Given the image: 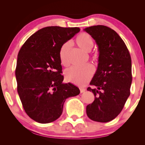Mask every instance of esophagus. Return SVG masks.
Returning <instances> with one entry per match:
<instances>
[{
  "mask_svg": "<svg viewBox=\"0 0 145 145\" xmlns=\"http://www.w3.org/2000/svg\"><path fill=\"white\" fill-rule=\"evenodd\" d=\"M80 93H84V92L86 91V89L85 88H80Z\"/></svg>",
  "mask_w": 145,
  "mask_h": 145,
  "instance_id": "obj_1",
  "label": "esophagus"
}]
</instances>
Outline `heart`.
Returning a JSON list of instances; mask_svg holds the SVG:
<instances>
[{
	"instance_id": "b5f03b06",
	"label": "heart",
	"mask_w": 145,
	"mask_h": 145,
	"mask_svg": "<svg viewBox=\"0 0 145 145\" xmlns=\"http://www.w3.org/2000/svg\"><path fill=\"white\" fill-rule=\"evenodd\" d=\"M76 42L77 46L83 51L89 52L94 45L93 39L89 34L86 33H81L77 37ZM71 43L65 42L61 46L59 50V59L61 63L64 66H67L68 62L67 60L68 52L71 48ZM98 55L95 54L94 59H97ZM94 74V67L91 65H88L83 68L71 67L67 69L65 71V77L67 81L74 84L84 86L88 82Z\"/></svg>"
}]
</instances>
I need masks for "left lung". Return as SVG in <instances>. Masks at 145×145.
<instances>
[{
  "label": "left lung",
  "mask_w": 145,
  "mask_h": 145,
  "mask_svg": "<svg viewBox=\"0 0 145 145\" xmlns=\"http://www.w3.org/2000/svg\"><path fill=\"white\" fill-rule=\"evenodd\" d=\"M99 51L97 69L89 87L94 93V102L86 106V114L98 122L110 121L119 114L130 95L132 65L125 42L114 30L104 25L87 27Z\"/></svg>",
  "instance_id": "1"
}]
</instances>
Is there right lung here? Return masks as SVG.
<instances>
[{"instance_id": "1", "label": "right lung", "mask_w": 145, "mask_h": 145, "mask_svg": "<svg viewBox=\"0 0 145 145\" xmlns=\"http://www.w3.org/2000/svg\"><path fill=\"white\" fill-rule=\"evenodd\" d=\"M77 27H47L31 36L21 47L15 71L17 92L25 112L40 123L61 116L66 99L80 94L71 83H63L59 50L80 31Z\"/></svg>"}]
</instances>
